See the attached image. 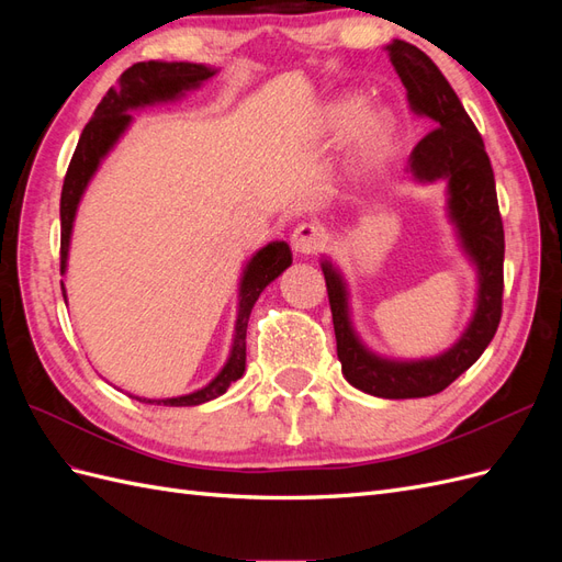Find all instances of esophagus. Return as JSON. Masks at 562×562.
Masks as SVG:
<instances>
[{"mask_svg":"<svg viewBox=\"0 0 562 562\" xmlns=\"http://www.w3.org/2000/svg\"><path fill=\"white\" fill-rule=\"evenodd\" d=\"M326 241H328V234L318 223H302L293 229V236H291L295 252H302V255L318 252L323 246H326Z\"/></svg>","mask_w":562,"mask_h":562,"instance_id":"obj_1","label":"esophagus"}]
</instances>
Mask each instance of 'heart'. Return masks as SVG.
<instances>
[{
  "label": "heart",
  "instance_id": "obj_1",
  "mask_svg": "<svg viewBox=\"0 0 562 562\" xmlns=\"http://www.w3.org/2000/svg\"><path fill=\"white\" fill-rule=\"evenodd\" d=\"M353 110L356 108L349 105L345 110V114H351ZM389 133H391V116L386 112H372V114L366 116V122H363V140L368 145L384 143L389 138Z\"/></svg>",
  "mask_w": 562,
  "mask_h": 562
}]
</instances>
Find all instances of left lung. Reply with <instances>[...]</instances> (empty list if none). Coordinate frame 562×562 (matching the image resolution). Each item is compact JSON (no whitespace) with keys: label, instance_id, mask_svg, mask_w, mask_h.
<instances>
[{"label":"left lung","instance_id":"1","mask_svg":"<svg viewBox=\"0 0 562 562\" xmlns=\"http://www.w3.org/2000/svg\"><path fill=\"white\" fill-rule=\"evenodd\" d=\"M389 58L407 91V103L419 116H429L434 131L413 149L407 171L419 182H448V213L459 241L479 269V300L464 335L436 359L391 361L366 349L349 318V295L339 271L323 260L337 359L342 375L356 389L380 398H422L450 386L481 359L502 318L504 293V225L499 215L495 173L479 128L438 70L417 46L394 40Z\"/></svg>","mask_w":562,"mask_h":562}]
</instances>
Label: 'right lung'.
I'll return each instance as SVG.
<instances>
[{
	"label": "right lung",
	"mask_w": 562,
	"mask_h": 562,
	"mask_svg": "<svg viewBox=\"0 0 562 562\" xmlns=\"http://www.w3.org/2000/svg\"><path fill=\"white\" fill-rule=\"evenodd\" d=\"M217 70L206 65L196 63H135L128 70L119 77V83L114 89L105 93L95 108L91 122L83 126L81 138L77 143V149L72 155L70 166H67L63 194H60V274L67 269V252H70V236H72V223L77 215V206L81 201L83 190H87L89 180L98 171L100 161L108 157V151L122 138V133L131 124V110H138L151 103H166V100H176L184 91L201 87L203 81L211 79ZM293 252L285 241H271L262 250H258L250 258V262L244 269L241 285H239V314H236L234 326V345L229 351V359L225 368L217 372L215 380H211L203 389L192 391L187 396L176 398H138L143 403L155 405H201L206 401H213L223 396L232 382L239 380L246 370V328L252 304L258 302L260 293L274 281L279 274L291 267ZM63 297L65 295V285Z\"/></svg>",
	"instance_id": "add662e5"
}]
</instances>
